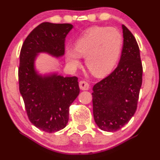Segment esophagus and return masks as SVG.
<instances>
[{
  "instance_id": "34e87169",
  "label": "esophagus",
  "mask_w": 160,
  "mask_h": 160,
  "mask_svg": "<svg viewBox=\"0 0 160 160\" xmlns=\"http://www.w3.org/2000/svg\"><path fill=\"white\" fill-rule=\"evenodd\" d=\"M79 86L82 90H88L89 89V84L85 80H81L79 82Z\"/></svg>"
}]
</instances>
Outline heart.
Here are the masks:
<instances>
[{
    "instance_id": "1",
    "label": "heart",
    "mask_w": 160,
    "mask_h": 160,
    "mask_svg": "<svg viewBox=\"0 0 160 160\" xmlns=\"http://www.w3.org/2000/svg\"><path fill=\"white\" fill-rule=\"evenodd\" d=\"M122 43V34L116 28H91L76 40L74 48L66 47V62L71 69L76 70L81 65V57H85L86 66L92 74L103 76L117 65Z\"/></svg>"
}]
</instances>
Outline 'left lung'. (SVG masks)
I'll use <instances>...</instances> for the list:
<instances>
[{
    "label": "left lung",
    "instance_id": "1",
    "mask_svg": "<svg viewBox=\"0 0 160 160\" xmlns=\"http://www.w3.org/2000/svg\"><path fill=\"white\" fill-rule=\"evenodd\" d=\"M123 47L118 66L92 88L95 123L106 132L123 127L135 114L142 84L143 67L135 37L122 25Z\"/></svg>",
    "mask_w": 160,
    "mask_h": 160
}]
</instances>
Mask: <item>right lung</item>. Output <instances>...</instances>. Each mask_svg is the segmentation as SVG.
<instances>
[{"mask_svg": "<svg viewBox=\"0 0 160 160\" xmlns=\"http://www.w3.org/2000/svg\"><path fill=\"white\" fill-rule=\"evenodd\" d=\"M72 28L68 23L40 24L28 35L20 51L19 92L29 120L45 132H55L65 127L69 107L80 93V88L77 77L38 75L34 62L38 52L63 56L65 38Z\"/></svg>", "mask_w": 160, "mask_h": 160, "instance_id": "obj_1", "label": "right lung"}]
</instances>
